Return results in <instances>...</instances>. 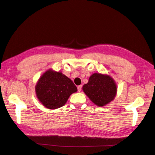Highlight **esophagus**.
I'll use <instances>...</instances> for the list:
<instances>
[{
    "label": "esophagus",
    "mask_w": 155,
    "mask_h": 155,
    "mask_svg": "<svg viewBox=\"0 0 155 155\" xmlns=\"http://www.w3.org/2000/svg\"><path fill=\"white\" fill-rule=\"evenodd\" d=\"M81 88H82L81 85H79V86L77 87V89H78V92H80L81 90Z\"/></svg>",
    "instance_id": "obj_1"
}]
</instances>
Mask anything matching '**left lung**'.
<instances>
[{"instance_id": "left-lung-1", "label": "left lung", "mask_w": 155, "mask_h": 155, "mask_svg": "<svg viewBox=\"0 0 155 155\" xmlns=\"http://www.w3.org/2000/svg\"><path fill=\"white\" fill-rule=\"evenodd\" d=\"M83 91L96 106L103 107L113 101L117 94L115 81L107 74L94 73L88 82L83 86Z\"/></svg>"}]
</instances>
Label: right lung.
Returning a JSON list of instances; mask_svg holds the SVG:
<instances>
[{
	"label": "right lung",
	"mask_w": 155,
	"mask_h": 155,
	"mask_svg": "<svg viewBox=\"0 0 155 155\" xmlns=\"http://www.w3.org/2000/svg\"><path fill=\"white\" fill-rule=\"evenodd\" d=\"M35 91L39 102L49 109L59 108L77 91L73 81L61 72L49 69L39 78Z\"/></svg>",
	"instance_id": "obj_1"
}]
</instances>
